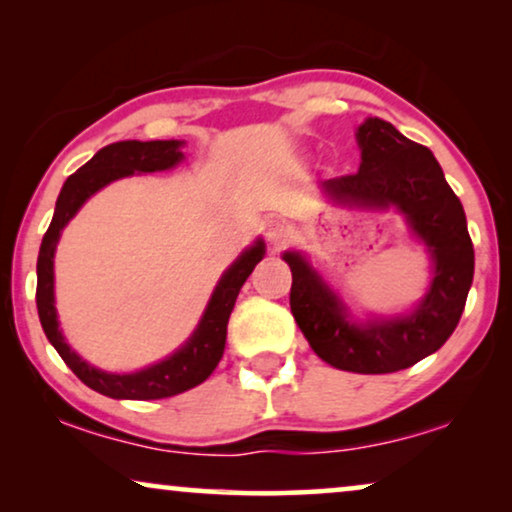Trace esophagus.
<instances>
[{"label": "esophagus", "instance_id": "34e87169", "mask_svg": "<svg viewBox=\"0 0 512 512\" xmlns=\"http://www.w3.org/2000/svg\"><path fill=\"white\" fill-rule=\"evenodd\" d=\"M263 233H265V237H268V242L272 244V247H282V244L289 240V228H286V223L279 219L265 221Z\"/></svg>", "mask_w": 512, "mask_h": 512}]
</instances>
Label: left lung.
I'll return each mask as SVG.
<instances>
[{
  "mask_svg": "<svg viewBox=\"0 0 512 512\" xmlns=\"http://www.w3.org/2000/svg\"><path fill=\"white\" fill-rule=\"evenodd\" d=\"M356 139L361 146L359 172L328 179L321 191L349 205H394L405 214L436 263L422 305L403 319L349 324L345 307L305 258L284 254V261L293 275V319L319 359L349 373L382 375L415 366L443 347L457 328L473 282V242L464 207L426 146L403 137L382 118H368Z\"/></svg>",
  "mask_w": 512,
  "mask_h": 512,
  "instance_id": "1",
  "label": "left lung"
}]
</instances>
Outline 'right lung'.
Listing matches in <instances>:
<instances>
[{
    "label": "right lung",
    "mask_w": 512,
    "mask_h": 512,
    "mask_svg": "<svg viewBox=\"0 0 512 512\" xmlns=\"http://www.w3.org/2000/svg\"><path fill=\"white\" fill-rule=\"evenodd\" d=\"M181 144L177 139H156V142H114L104 146L88 160L86 165L79 167L72 177L65 181L62 191L55 202V214L51 226H48L44 240H41L39 261H37V310L44 328L46 338L58 349L62 361L72 368V373L79 377L90 389L100 391L109 398H130V401H153V398L177 396L181 391L198 387L205 382L216 363L221 361L223 347H226L228 319L233 312L237 293L242 284L247 282L251 270L261 261L265 249L263 242H256L254 247L244 251L237 261L230 265V270L216 286L209 307L202 317L198 331L193 338L172 354L170 359L156 363V366L139 370L130 375H111L102 373L81 361L58 331V317H55V300H53V254L55 244L60 240V230L67 226V221L79 212V207L86 202L95 191L107 186L109 181L128 177L135 172H156L174 167L184 158Z\"/></svg>",
    "instance_id": "obj_1"
}]
</instances>
